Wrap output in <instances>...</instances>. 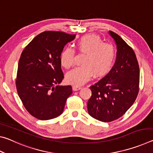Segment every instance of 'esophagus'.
<instances>
[{
	"label": "esophagus",
	"instance_id": "1",
	"mask_svg": "<svg viewBox=\"0 0 153 153\" xmlns=\"http://www.w3.org/2000/svg\"><path fill=\"white\" fill-rule=\"evenodd\" d=\"M81 88H82V86H77V85H74V86H73V90H75V91L80 90Z\"/></svg>",
	"mask_w": 153,
	"mask_h": 153
}]
</instances>
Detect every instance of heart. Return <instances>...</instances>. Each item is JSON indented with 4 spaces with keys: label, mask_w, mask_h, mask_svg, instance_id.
Segmentation results:
<instances>
[{
    "label": "heart",
    "mask_w": 153,
    "mask_h": 153,
    "mask_svg": "<svg viewBox=\"0 0 153 153\" xmlns=\"http://www.w3.org/2000/svg\"><path fill=\"white\" fill-rule=\"evenodd\" d=\"M76 47L85 54L82 59V65L69 71L66 79L70 84L82 85L94 76L102 77L107 74L112 68L116 58V50L113 45L104 42L100 36L88 34L77 40ZM75 51L71 47L65 48L60 55V61L65 68L74 64Z\"/></svg>",
    "instance_id": "obj_1"
}]
</instances>
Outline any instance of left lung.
<instances>
[{
	"mask_svg": "<svg viewBox=\"0 0 153 153\" xmlns=\"http://www.w3.org/2000/svg\"><path fill=\"white\" fill-rule=\"evenodd\" d=\"M117 45L115 63L107 76L90 87L88 111L93 118L110 122L121 117L135 101L140 69L135 53L120 36L108 32Z\"/></svg>",
	"mask_w": 153,
	"mask_h": 153,
	"instance_id": "1",
	"label": "left lung"
}]
</instances>
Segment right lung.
<instances>
[{
    "mask_svg": "<svg viewBox=\"0 0 153 153\" xmlns=\"http://www.w3.org/2000/svg\"><path fill=\"white\" fill-rule=\"evenodd\" d=\"M76 35L46 31L33 38L21 55L16 79L18 95L33 117L48 120L63 112L72 93L71 86H59L63 79L60 55Z\"/></svg>",
    "mask_w": 153,
    "mask_h": 153,
    "instance_id": "1",
    "label": "right lung"
}]
</instances>
